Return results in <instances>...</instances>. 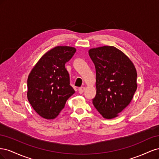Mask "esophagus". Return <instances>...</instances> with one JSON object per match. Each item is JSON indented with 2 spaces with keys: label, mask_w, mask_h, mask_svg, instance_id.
Instances as JSON below:
<instances>
[{
  "label": "esophagus",
  "mask_w": 159,
  "mask_h": 159,
  "mask_svg": "<svg viewBox=\"0 0 159 159\" xmlns=\"http://www.w3.org/2000/svg\"><path fill=\"white\" fill-rule=\"evenodd\" d=\"M85 87H81V88H80L79 89H78V91H79V93H82L84 91H85Z\"/></svg>",
  "instance_id": "1"
}]
</instances>
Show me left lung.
<instances>
[{
  "label": "left lung",
  "instance_id": "obj_1",
  "mask_svg": "<svg viewBox=\"0 0 159 159\" xmlns=\"http://www.w3.org/2000/svg\"><path fill=\"white\" fill-rule=\"evenodd\" d=\"M89 55L96 71L93 104L105 119L118 116L131 102L137 88V71L129 57L114 46L91 48Z\"/></svg>",
  "mask_w": 159,
  "mask_h": 159
}]
</instances>
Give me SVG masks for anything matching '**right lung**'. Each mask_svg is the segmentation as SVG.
I'll use <instances>...</instances> for the list:
<instances>
[{
    "label": "right lung",
    "mask_w": 159,
    "mask_h": 159,
    "mask_svg": "<svg viewBox=\"0 0 159 159\" xmlns=\"http://www.w3.org/2000/svg\"><path fill=\"white\" fill-rule=\"evenodd\" d=\"M75 51L70 46L54 48L42 56L28 75V102L43 118L55 119L75 93L65 64Z\"/></svg>",
    "instance_id": "obj_1"
}]
</instances>
